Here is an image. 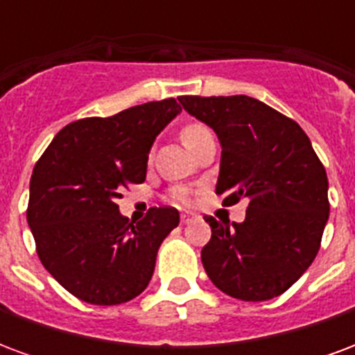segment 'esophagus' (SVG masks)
<instances>
[{
	"mask_svg": "<svg viewBox=\"0 0 355 355\" xmlns=\"http://www.w3.org/2000/svg\"><path fill=\"white\" fill-rule=\"evenodd\" d=\"M192 218H193L192 213H182V215H180V223L186 224V223H188V220H192Z\"/></svg>",
	"mask_w": 355,
	"mask_h": 355,
	"instance_id": "obj_1",
	"label": "esophagus"
}]
</instances>
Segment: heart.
<instances>
[{"label": "heart", "mask_w": 355, "mask_h": 355, "mask_svg": "<svg viewBox=\"0 0 355 355\" xmlns=\"http://www.w3.org/2000/svg\"><path fill=\"white\" fill-rule=\"evenodd\" d=\"M207 135H211V131H209L205 125L200 123V121H188V123L182 125V129H180V140L184 142V146L188 148V150H190L196 142H200L203 137H207ZM178 198H180V200H186L184 193H178Z\"/></svg>", "instance_id": "b5f03b06"}]
</instances>
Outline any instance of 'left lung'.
<instances>
[{"mask_svg": "<svg viewBox=\"0 0 355 355\" xmlns=\"http://www.w3.org/2000/svg\"><path fill=\"white\" fill-rule=\"evenodd\" d=\"M182 108L218 137L216 193L249 201L243 223L207 216L201 262L218 289L270 300L289 289L320 251L329 218L327 173L297 121L245 96H180Z\"/></svg>", "mask_w": 355, "mask_h": 355, "instance_id": "8db88e82", "label": "left lung"}]
</instances>
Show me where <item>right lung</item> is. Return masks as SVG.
I'll use <instances>...</instances> for the list:
<instances>
[{"mask_svg": "<svg viewBox=\"0 0 355 355\" xmlns=\"http://www.w3.org/2000/svg\"><path fill=\"white\" fill-rule=\"evenodd\" d=\"M178 114L177 101L165 98L78 119L35 163L26 211L35 249L45 270L83 302L121 304L152 279L178 211L152 207L132 224L117 200L123 188L144 182L150 148Z\"/></svg>", "mask_w": 355, "mask_h": 355, "instance_id": "1", "label": "right lung"}]
</instances>
